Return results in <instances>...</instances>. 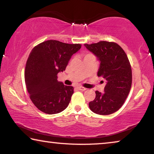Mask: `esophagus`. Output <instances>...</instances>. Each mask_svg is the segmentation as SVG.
Here are the masks:
<instances>
[{"label":"esophagus","instance_id":"esophagus-1","mask_svg":"<svg viewBox=\"0 0 154 154\" xmlns=\"http://www.w3.org/2000/svg\"><path fill=\"white\" fill-rule=\"evenodd\" d=\"M77 89L79 90H82V91H85V90H87L86 88H84V87H82V86H78L77 87Z\"/></svg>","mask_w":154,"mask_h":154}]
</instances>
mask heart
Masks as SVG:
<instances>
[{
	"label": "heart",
	"mask_w": 154,
	"mask_h": 154,
	"mask_svg": "<svg viewBox=\"0 0 154 154\" xmlns=\"http://www.w3.org/2000/svg\"><path fill=\"white\" fill-rule=\"evenodd\" d=\"M90 54H85V56H88V55H90Z\"/></svg>",
	"instance_id": "heart-1"
}]
</instances>
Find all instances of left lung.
<instances>
[{"label": "left lung", "mask_w": 154, "mask_h": 154, "mask_svg": "<svg viewBox=\"0 0 154 154\" xmlns=\"http://www.w3.org/2000/svg\"><path fill=\"white\" fill-rule=\"evenodd\" d=\"M84 45L100 61L98 76L106 81L105 92L96 91V98L89 103V107L102 116L113 113L123 105L131 88L129 60L124 49L115 42L99 41Z\"/></svg>", "instance_id": "8db88e82"}]
</instances>
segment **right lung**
Instances as JSON below:
<instances>
[{
    "label": "right lung",
    "mask_w": 154,
    "mask_h": 154,
    "mask_svg": "<svg viewBox=\"0 0 154 154\" xmlns=\"http://www.w3.org/2000/svg\"><path fill=\"white\" fill-rule=\"evenodd\" d=\"M81 47V44L48 40L32 49L26 64L24 79L30 100L38 110L56 114L69 105L74 88L58 82V73L65 71L72 55Z\"/></svg>",
    "instance_id": "obj_1"
}]
</instances>
